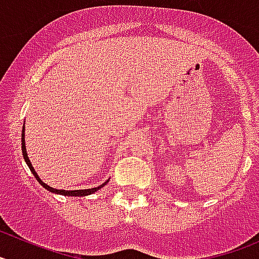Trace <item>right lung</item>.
Listing matches in <instances>:
<instances>
[{
	"mask_svg": "<svg viewBox=\"0 0 259 259\" xmlns=\"http://www.w3.org/2000/svg\"><path fill=\"white\" fill-rule=\"evenodd\" d=\"M22 153H23V158H24V161H26L27 166L29 167V170H31V172L33 174V176L36 178V180H37L38 183H40L42 187H44L45 189H48L49 192H52V193H57V194H62V196H72V197H83V196H88V194H92L95 193V192H97L98 189H101L104 185H106L107 183H109V180H106V182L104 183V184H101L100 187H96V188H91V189H76V191H65V189H56V188H52L50 185L45 184L42 180L40 179V176L37 175V172L35 171V168H33V166H32L31 161H29L28 158V154H27V150H26V141H24V125H23V130H22Z\"/></svg>",
	"mask_w": 259,
	"mask_h": 259,
	"instance_id": "1",
	"label": "right lung"
}]
</instances>
